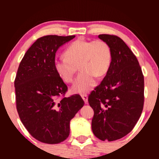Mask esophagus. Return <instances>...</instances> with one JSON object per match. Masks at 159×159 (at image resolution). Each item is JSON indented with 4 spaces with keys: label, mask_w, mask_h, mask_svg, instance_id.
I'll list each match as a JSON object with an SVG mask.
<instances>
[{
    "label": "esophagus",
    "mask_w": 159,
    "mask_h": 159,
    "mask_svg": "<svg viewBox=\"0 0 159 159\" xmlns=\"http://www.w3.org/2000/svg\"><path fill=\"white\" fill-rule=\"evenodd\" d=\"M81 97L83 98V100L84 101V102L87 104V102H88V96H87V94H81Z\"/></svg>",
    "instance_id": "1"
}]
</instances>
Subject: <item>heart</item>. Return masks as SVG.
<instances>
[{
    "mask_svg": "<svg viewBox=\"0 0 159 159\" xmlns=\"http://www.w3.org/2000/svg\"><path fill=\"white\" fill-rule=\"evenodd\" d=\"M64 56L55 58L54 69L63 81L71 83L79 69L81 72L72 86V90L79 93L91 90L96 78L104 77L112 62L110 45L102 39L75 40L66 48Z\"/></svg>",
    "mask_w": 159,
    "mask_h": 159,
    "instance_id": "obj_1",
    "label": "heart"
}]
</instances>
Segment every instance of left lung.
<instances>
[{
    "instance_id": "left-lung-1",
    "label": "left lung",
    "mask_w": 159,
    "mask_h": 159,
    "mask_svg": "<svg viewBox=\"0 0 159 159\" xmlns=\"http://www.w3.org/2000/svg\"><path fill=\"white\" fill-rule=\"evenodd\" d=\"M112 51L109 71L88 96L93 109L92 130L102 140L123 138L134 129L144 102V78L138 59L122 39L100 34Z\"/></svg>"
}]
</instances>
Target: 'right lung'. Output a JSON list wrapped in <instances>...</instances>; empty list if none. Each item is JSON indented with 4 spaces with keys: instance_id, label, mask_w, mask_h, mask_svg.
Instances as JSON below:
<instances>
[{
    "instance_id": "right-lung-1",
    "label": "right lung",
    "mask_w": 159,
    "mask_h": 159,
    "mask_svg": "<svg viewBox=\"0 0 159 159\" xmlns=\"http://www.w3.org/2000/svg\"><path fill=\"white\" fill-rule=\"evenodd\" d=\"M75 36L48 35L36 39L20 63L14 82L16 108L31 135L59 143L69 134V123L84 105L81 96L65 97L68 87L54 66L57 49Z\"/></svg>"
}]
</instances>
